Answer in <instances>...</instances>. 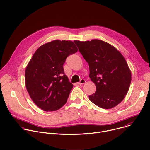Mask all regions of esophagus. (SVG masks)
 Instances as JSON below:
<instances>
[{
  "mask_svg": "<svg viewBox=\"0 0 150 150\" xmlns=\"http://www.w3.org/2000/svg\"><path fill=\"white\" fill-rule=\"evenodd\" d=\"M85 82H86V81H85L84 79H81L80 80L79 82L78 83V84H79V85H82V84L85 83Z\"/></svg>",
  "mask_w": 150,
  "mask_h": 150,
  "instance_id": "1",
  "label": "esophagus"
}]
</instances>
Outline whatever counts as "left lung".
Here are the masks:
<instances>
[{
	"mask_svg": "<svg viewBox=\"0 0 150 150\" xmlns=\"http://www.w3.org/2000/svg\"><path fill=\"white\" fill-rule=\"evenodd\" d=\"M79 51L89 68V78L96 91L89 98L96 106L110 109L119 104L127 93L131 73L118 50L111 45L98 39L75 40Z\"/></svg>",
	"mask_w": 150,
	"mask_h": 150,
	"instance_id": "left-lung-1",
	"label": "left lung"
}]
</instances>
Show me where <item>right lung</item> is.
Returning <instances> with one entry per match:
<instances>
[{"mask_svg":"<svg viewBox=\"0 0 150 150\" xmlns=\"http://www.w3.org/2000/svg\"><path fill=\"white\" fill-rule=\"evenodd\" d=\"M78 49L70 40H55L39 47L25 71L27 91L34 103L45 111H54L67 101L73 85L65 74L67 58Z\"/></svg>","mask_w":150,"mask_h":150,"instance_id":"right-lung-1","label":"right lung"}]
</instances>
